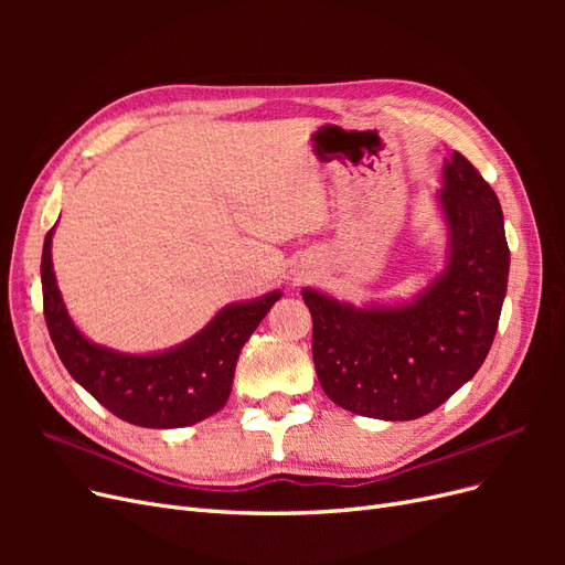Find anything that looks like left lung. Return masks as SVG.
Returning <instances> with one entry per match:
<instances>
[{"instance_id": "left-lung-1", "label": "left lung", "mask_w": 565, "mask_h": 565, "mask_svg": "<svg viewBox=\"0 0 565 565\" xmlns=\"http://www.w3.org/2000/svg\"><path fill=\"white\" fill-rule=\"evenodd\" d=\"M443 174L438 200L450 259L417 301L353 309L303 289L318 382L353 415L388 422L429 415L473 377L498 332L509 276L500 200L457 150Z\"/></svg>"}]
</instances>
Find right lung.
Returning a JSON list of instances; mask_svg holds the SVG:
<instances>
[{"label": "right lung", "instance_id": "obj_1", "mask_svg": "<svg viewBox=\"0 0 565 565\" xmlns=\"http://www.w3.org/2000/svg\"><path fill=\"white\" fill-rule=\"evenodd\" d=\"M51 233L54 228L46 233L42 249L44 318L73 380L115 417L148 429H179L218 413L231 396L241 349L280 292L226 306L200 334L172 351L117 353L84 339L67 316L51 270Z\"/></svg>", "mask_w": 565, "mask_h": 565}]
</instances>
